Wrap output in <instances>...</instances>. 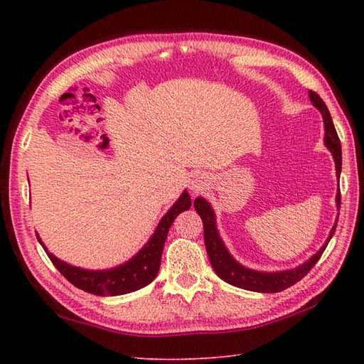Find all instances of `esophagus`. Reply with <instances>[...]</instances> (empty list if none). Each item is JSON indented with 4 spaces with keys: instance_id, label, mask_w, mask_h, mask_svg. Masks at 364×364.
I'll return each mask as SVG.
<instances>
[{
    "instance_id": "esophagus-1",
    "label": "esophagus",
    "mask_w": 364,
    "mask_h": 364,
    "mask_svg": "<svg viewBox=\"0 0 364 364\" xmlns=\"http://www.w3.org/2000/svg\"><path fill=\"white\" fill-rule=\"evenodd\" d=\"M205 188H206V180H205V176H200V175L192 176V181H191V191L200 192V191H203Z\"/></svg>"
}]
</instances>
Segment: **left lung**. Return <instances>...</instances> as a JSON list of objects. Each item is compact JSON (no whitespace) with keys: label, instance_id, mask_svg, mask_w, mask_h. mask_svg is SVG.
<instances>
[{"label":"left lung","instance_id":"8db88e82","mask_svg":"<svg viewBox=\"0 0 364 364\" xmlns=\"http://www.w3.org/2000/svg\"><path fill=\"white\" fill-rule=\"evenodd\" d=\"M310 100L323 115V123H326V145L327 149L333 153V158L336 162V175L339 176L341 175V162H343L341 142H339L333 120H331V115L327 109L326 103H323V100L316 94V92L310 90ZM336 203H338V208L341 205V192H338ZM194 208L203 220V236H205L206 252H208V257H210L211 266L215 270V274H218L223 282L237 286V288L257 291V292H280V291H284L286 288H289V286L296 284L297 282H300L301 278L310 272L316 262L319 261L331 236L335 235V228H336V225L331 228L326 245H322V249L316 253L314 257H311L306 262H304L301 266L296 269L283 270V272L266 274V272H257V270L247 269L231 258V255L227 252L225 245H223L222 239L218 233V228H215L214 211L211 210L210 203H208L205 198L202 197L196 198Z\"/></svg>","mask_w":364,"mask_h":364}]
</instances>
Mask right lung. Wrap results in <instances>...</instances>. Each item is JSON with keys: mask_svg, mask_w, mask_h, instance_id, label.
Here are the masks:
<instances>
[{"mask_svg": "<svg viewBox=\"0 0 364 364\" xmlns=\"http://www.w3.org/2000/svg\"><path fill=\"white\" fill-rule=\"evenodd\" d=\"M192 205L191 197L186 191L178 198V202L170 208L164 218L161 219L158 228L154 230V235L150 241L144 245V249L139 252L136 257L131 258L125 264L109 270H84L67 264V262L53 257L48 250L45 249L41 237L37 236L38 242L42 244L48 258L60 274H63L68 282L90 294L97 296H120V294H128L144 288L150 284L156 274L159 272L162 249H164L166 237L168 235V228L172 227L176 215L189 210Z\"/></svg>", "mask_w": 364, "mask_h": 364, "instance_id": "1", "label": "right lung"}]
</instances>
